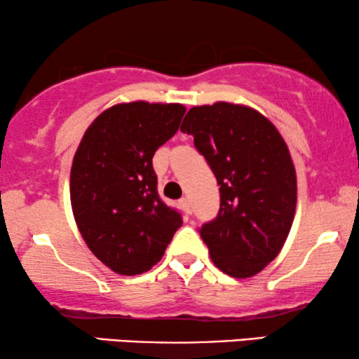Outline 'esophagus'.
<instances>
[{
  "instance_id": "1",
  "label": "esophagus",
  "mask_w": 359,
  "mask_h": 359,
  "mask_svg": "<svg viewBox=\"0 0 359 359\" xmlns=\"http://www.w3.org/2000/svg\"><path fill=\"white\" fill-rule=\"evenodd\" d=\"M180 205H181V209H183L186 214H193V208H191V203H189L188 198H181L180 199Z\"/></svg>"
}]
</instances>
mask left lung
I'll use <instances>...</instances> for the list:
<instances>
[{
	"label": "left lung",
	"instance_id": "left-lung-1",
	"mask_svg": "<svg viewBox=\"0 0 359 359\" xmlns=\"http://www.w3.org/2000/svg\"><path fill=\"white\" fill-rule=\"evenodd\" d=\"M181 132L194 137L220 186L217 217L199 229L215 266L250 278L281 252L297 201L296 170L286 142L252 107L194 106Z\"/></svg>",
	"mask_w": 359,
	"mask_h": 359
}]
</instances>
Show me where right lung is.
<instances>
[{"instance_id": "right-lung-1", "label": "right lung", "mask_w": 359, "mask_h": 359, "mask_svg": "<svg viewBox=\"0 0 359 359\" xmlns=\"http://www.w3.org/2000/svg\"><path fill=\"white\" fill-rule=\"evenodd\" d=\"M186 107L135 101L93 121L72 165L70 199L88 248L117 274L149 271L183 224L156 191L151 165L180 129Z\"/></svg>"}]
</instances>
